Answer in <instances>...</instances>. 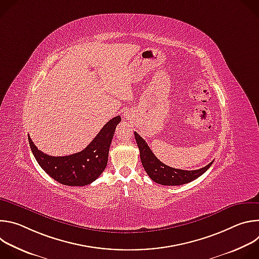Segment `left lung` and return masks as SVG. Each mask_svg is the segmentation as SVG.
Masks as SVG:
<instances>
[{
	"label": "left lung",
	"mask_w": 259,
	"mask_h": 259,
	"mask_svg": "<svg viewBox=\"0 0 259 259\" xmlns=\"http://www.w3.org/2000/svg\"><path fill=\"white\" fill-rule=\"evenodd\" d=\"M134 136L140 152L141 164L145 172L152 178V180L162 184V186H181V184L191 182L205 173L213 163L212 161L201 169L189 171L169 167L154 155L150 146L140 135H138L137 132H134Z\"/></svg>",
	"instance_id": "1"
}]
</instances>
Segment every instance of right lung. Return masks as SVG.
Returning <instances> with one entry per match:
<instances>
[{"label": "right lung", "mask_w": 259, "mask_h": 259, "mask_svg": "<svg viewBox=\"0 0 259 259\" xmlns=\"http://www.w3.org/2000/svg\"><path fill=\"white\" fill-rule=\"evenodd\" d=\"M120 122V116L109 120L86 149L69 156L52 157L44 154L33 144L29 135L28 142L36 162L53 179L64 186L84 187L96 180L104 171L110 142Z\"/></svg>", "instance_id": "right-lung-1"}]
</instances>
